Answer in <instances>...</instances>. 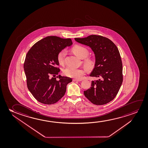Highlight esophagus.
Masks as SVG:
<instances>
[{"instance_id":"obj_1","label":"esophagus","mask_w":148,"mask_h":148,"mask_svg":"<svg viewBox=\"0 0 148 148\" xmlns=\"http://www.w3.org/2000/svg\"><path fill=\"white\" fill-rule=\"evenodd\" d=\"M73 81H78V82H79V81H82V80H78V79H73Z\"/></svg>"}]
</instances>
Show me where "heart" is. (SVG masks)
<instances>
[{"label": "heart", "instance_id": "obj_1", "mask_svg": "<svg viewBox=\"0 0 148 148\" xmlns=\"http://www.w3.org/2000/svg\"><path fill=\"white\" fill-rule=\"evenodd\" d=\"M73 53L80 59H84L83 64L88 70L93 69L95 64V61L93 58L87 57L89 55V51L85 47L81 45H75L72 49ZM66 55V51L62 49L60 51L57 55V60L59 64L63 65L65 61ZM63 73L68 77H72L75 79H82L85 75V70L83 69H75L71 67H67L64 70Z\"/></svg>", "mask_w": 148, "mask_h": 148}]
</instances>
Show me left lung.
Masks as SVG:
<instances>
[{
    "instance_id": "left-lung-1",
    "label": "left lung",
    "mask_w": 148,
    "mask_h": 148,
    "mask_svg": "<svg viewBox=\"0 0 148 148\" xmlns=\"http://www.w3.org/2000/svg\"><path fill=\"white\" fill-rule=\"evenodd\" d=\"M75 40L89 46L94 52L95 66L90 76L99 78L91 82V87L84 91V95L96 105L109 103L117 95L123 81L122 63L117 47L101 35H91Z\"/></svg>"
}]
</instances>
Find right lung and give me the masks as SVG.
Listing matches in <instances>:
<instances>
[{"mask_svg": "<svg viewBox=\"0 0 148 148\" xmlns=\"http://www.w3.org/2000/svg\"><path fill=\"white\" fill-rule=\"evenodd\" d=\"M72 44L70 38L50 36L35 43L27 53L24 63L27 85L41 103H57L65 95L67 84L72 81L71 78L60 75L56 77L60 71L57 55Z\"/></svg>", "mask_w": 148, "mask_h": 148, "instance_id": "1", "label": "right lung"}]
</instances>
